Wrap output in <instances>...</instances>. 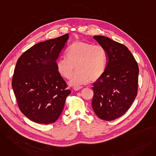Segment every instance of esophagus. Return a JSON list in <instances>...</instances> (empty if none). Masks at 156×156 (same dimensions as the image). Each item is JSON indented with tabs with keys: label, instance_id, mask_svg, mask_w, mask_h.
Segmentation results:
<instances>
[{
	"label": "esophagus",
	"instance_id": "1",
	"mask_svg": "<svg viewBox=\"0 0 156 156\" xmlns=\"http://www.w3.org/2000/svg\"><path fill=\"white\" fill-rule=\"evenodd\" d=\"M81 88H83V87H74L73 89H74V90L78 91V90H80Z\"/></svg>",
	"mask_w": 156,
	"mask_h": 156
}]
</instances>
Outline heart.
I'll list each match as a JSON object with an SVG mask.
<instances>
[{
	"instance_id": "obj_1",
	"label": "heart",
	"mask_w": 156,
	"mask_h": 156,
	"mask_svg": "<svg viewBox=\"0 0 156 156\" xmlns=\"http://www.w3.org/2000/svg\"><path fill=\"white\" fill-rule=\"evenodd\" d=\"M107 55L104 48L100 45L77 41L73 43L65 54L64 59L56 61V69L59 75L70 78L74 69H76L69 81V85L78 87L99 79L104 73Z\"/></svg>"
}]
</instances>
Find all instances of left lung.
Here are the masks:
<instances>
[{
    "label": "left lung",
    "mask_w": 156,
    "mask_h": 156,
    "mask_svg": "<svg viewBox=\"0 0 156 156\" xmlns=\"http://www.w3.org/2000/svg\"><path fill=\"white\" fill-rule=\"evenodd\" d=\"M94 38L104 48L108 61L102 75L93 83L92 105L100 119L111 121L123 115L133 102L139 69L126 46L105 36Z\"/></svg>",
    "instance_id": "left-lung-1"
}]
</instances>
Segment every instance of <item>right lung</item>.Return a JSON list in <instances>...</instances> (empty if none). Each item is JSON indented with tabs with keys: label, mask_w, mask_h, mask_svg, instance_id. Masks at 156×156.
I'll use <instances>...</instances> for the list:
<instances>
[{
	"label": "right lung",
	"mask_w": 156,
	"mask_h": 156,
	"mask_svg": "<svg viewBox=\"0 0 156 156\" xmlns=\"http://www.w3.org/2000/svg\"><path fill=\"white\" fill-rule=\"evenodd\" d=\"M69 35L38 43L16 62L12 87L20 111L40 124L54 122L60 116L71 90L56 69V60Z\"/></svg>",
	"instance_id": "add662e5"
}]
</instances>
